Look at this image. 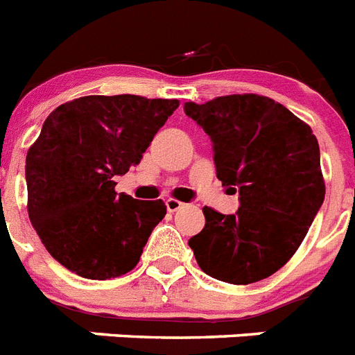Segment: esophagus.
Wrapping results in <instances>:
<instances>
[{
  "mask_svg": "<svg viewBox=\"0 0 355 355\" xmlns=\"http://www.w3.org/2000/svg\"><path fill=\"white\" fill-rule=\"evenodd\" d=\"M165 205H166V210L168 211H178L180 208H183V202L178 201V199H166Z\"/></svg>",
  "mask_w": 355,
  "mask_h": 355,
  "instance_id": "esophagus-1",
  "label": "esophagus"
}]
</instances>
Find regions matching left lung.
<instances>
[{
  "instance_id": "8db88e82",
  "label": "left lung",
  "mask_w": 355,
  "mask_h": 355,
  "mask_svg": "<svg viewBox=\"0 0 355 355\" xmlns=\"http://www.w3.org/2000/svg\"><path fill=\"white\" fill-rule=\"evenodd\" d=\"M214 144L223 187L239 192L235 215L205 207V228L189 241L199 268L215 280H264L296 253L325 199L313 129L262 95L184 104Z\"/></svg>"
}]
</instances>
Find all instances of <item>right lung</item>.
<instances>
[{
    "mask_svg": "<svg viewBox=\"0 0 355 355\" xmlns=\"http://www.w3.org/2000/svg\"><path fill=\"white\" fill-rule=\"evenodd\" d=\"M178 107L175 98L89 95L48 114L26 154V208L59 264L89 280L135 269L166 207L116 193L113 178L140 163Z\"/></svg>",
    "mask_w": 355,
    "mask_h": 355,
    "instance_id": "1",
    "label": "right lung"
}]
</instances>
